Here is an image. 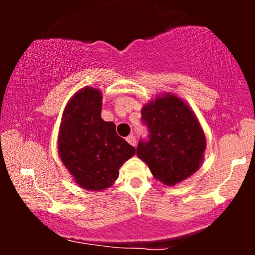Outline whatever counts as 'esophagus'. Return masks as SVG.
<instances>
[{
    "label": "esophagus",
    "instance_id": "obj_1",
    "mask_svg": "<svg viewBox=\"0 0 255 255\" xmlns=\"http://www.w3.org/2000/svg\"><path fill=\"white\" fill-rule=\"evenodd\" d=\"M127 141L129 142V144H130L131 146H135V145H136V137L134 136L133 134H131V135L127 136Z\"/></svg>",
    "mask_w": 255,
    "mask_h": 255
}]
</instances>
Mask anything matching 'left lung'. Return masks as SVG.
Listing matches in <instances>:
<instances>
[{
	"instance_id": "1",
	"label": "left lung",
	"mask_w": 255,
	"mask_h": 255,
	"mask_svg": "<svg viewBox=\"0 0 255 255\" xmlns=\"http://www.w3.org/2000/svg\"><path fill=\"white\" fill-rule=\"evenodd\" d=\"M141 121L148 134L139 140L136 154L157 180L172 186L198 170L206 141L187 104L172 95L157 98L141 110Z\"/></svg>"
}]
</instances>
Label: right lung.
<instances>
[{"label":"right lung","mask_w":255,"mask_h":255,"mask_svg":"<svg viewBox=\"0 0 255 255\" xmlns=\"http://www.w3.org/2000/svg\"><path fill=\"white\" fill-rule=\"evenodd\" d=\"M102 93L85 87L63 113L58 151L75 182L85 189L102 191L119 177V169L135 148L118 135L114 122L101 118Z\"/></svg>","instance_id":"1"}]
</instances>
